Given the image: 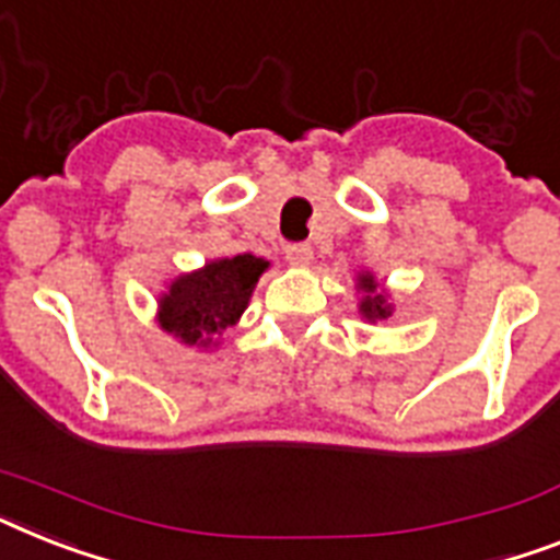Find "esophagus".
Returning <instances> with one entry per match:
<instances>
[{"label":"esophagus","mask_w":560,"mask_h":560,"mask_svg":"<svg viewBox=\"0 0 560 560\" xmlns=\"http://www.w3.org/2000/svg\"><path fill=\"white\" fill-rule=\"evenodd\" d=\"M284 258H288L290 267H311L313 261V249L307 244H290L284 249Z\"/></svg>","instance_id":"1"}]
</instances>
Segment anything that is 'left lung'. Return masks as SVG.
<instances>
[{
  "instance_id": "obj_1",
  "label": "left lung",
  "mask_w": 560,
  "mask_h": 560,
  "mask_svg": "<svg viewBox=\"0 0 560 560\" xmlns=\"http://www.w3.org/2000/svg\"><path fill=\"white\" fill-rule=\"evenodd\" d=\"M357 293H359V316L371 325L376 322L390 319L394 313V304H390V293L376 281V276L371 270L357 272Z\"/></svg>"
}]
</instances>
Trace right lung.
<instances>
[{
  "label": "right lung",
  "mask_w": 560,
  "mask_h": 560,
  "mask_svg": "<svg viewBox=\"0 0 560 560\" xmlns=\"http://www.w3.org/2000/svg\"><path fill=\"white\" fill-rule=\"evenodd\" d=\"M265 270H270V261L244 253L180 272L158 295V325L186 348H218L221 334L238 325L241 313L247 311Z\"/></svg>",
  "instance_id": "right-lung-1"
}]
</instances>
